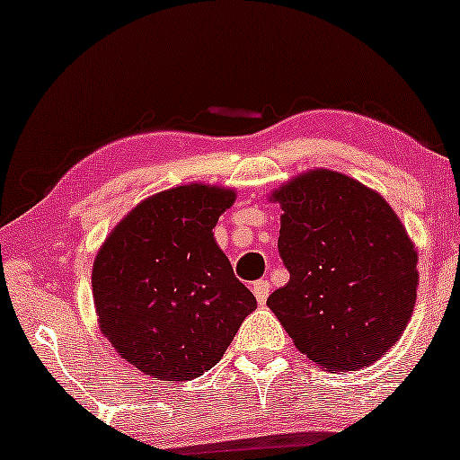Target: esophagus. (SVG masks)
<instances>
[{
  "instance_id": "34e87169",
  "label": "esophagus",
  "mask_w": 460,
  "mask_h": 460,
  "mask_svg": "<svg viewBox=\"0 0 460 460\" xmlns=\"http://www.w3.org/2000/svg\"><path fill=\"white\" fill-rule=\"evenodd\" d=\"M253 295H255V299L260 301V304H266V299H268V295H270V282L268 280H257V282H253Z\"/></svg>"
}]
</instances>
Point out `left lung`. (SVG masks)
Wrapping results in <instances>:
<instances>
[{
  "mask_svg": "<svg viewBox=\"0 0 460 460\" xmlns=\"http://www.w3.org/2000/svg\"><path fill=\"white\" fill-rule=\"evenodd\" d=\"M282 207L279 251L291 279L268 297L301 354L326 370L379 360L417 301V249L379 192L312 169L270 197Z\"/></svg>",
  "mask_w": 460,
  "mask_h": 460,
  "instance_id": "8db88e82",
  "label": "left lung"
}]
</instances>
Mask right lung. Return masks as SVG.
<instances>
[{"label":"right lung","mask_w":460,"mask_h":460,"mask_svg":"<svg viewBox=\"0 0 460 460\" xmlns=\"http://www.w3.org/2000/svg\"><path fill=\"white\" fill-rule=\"evenodd\" d=\"M230 188L186 184L136 205L100 247L93 305L117 354L156 381L216 367L257 307L213 238Z\"/></svg>","instance_id":"1"}]
</instances>
